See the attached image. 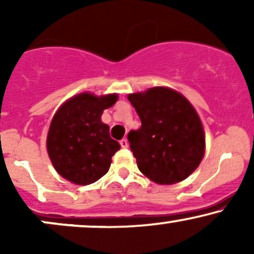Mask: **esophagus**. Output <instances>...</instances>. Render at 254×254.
<instances>
[{
    "label": "esophagus",
    "mask_w": 254,
    "mask_h": 254,
    "mask_svg": "<svg viewBox=\"0 0 254 254\" xmlns=\"http://www.w3.org/2000/svg\"><path fill=\"white\" fill-rule=\"evenodd\" d=\"M119 143H121V147L122 148H127V147H129V142H127V138H123L121 142H119Z\"/></svg>",
    "instance_id": "34e87169"
}]
</instances>
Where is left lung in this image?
Returning <instances> with one entry per match:
<instances>
[{
  "mask_svg": "<svg viewBox=\"0 0 254 254\" xmlns=\"http://www.w3.org/2000/svg\"><path fill=\"white\" fill-rule=\"evenodd\" d=\"M127 99L142 123L127 133L138 170L161 185L179 183L193 173L204 156L205 137L190 101L166 87L133 93Z\"/></svg>",
  "mask_w": 254,
  "mask_h": 254,
  "instance_id": "8db88e82",
  "label": "left lung"
}]
</instances>
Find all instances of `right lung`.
<instances>
[{"label": "right lung", "mask_w": 254, "mask_h": 254, "mask_svg": "<svg viewBox=\"0 0 254 254\" xmlns=\"http://www.w3.org/2000/svg\"><path fill=\"white\" fill-rule=\"evenodd\" d=\"M117 99V94L95 97L81 93L58 109L50 124L46 147L55 170L64 179L89 185L107 173L111 159L121 145L111 138L110 127L101 122V115Z\"/></svg>", "instance_id": "obj_1"}]
</instances>
